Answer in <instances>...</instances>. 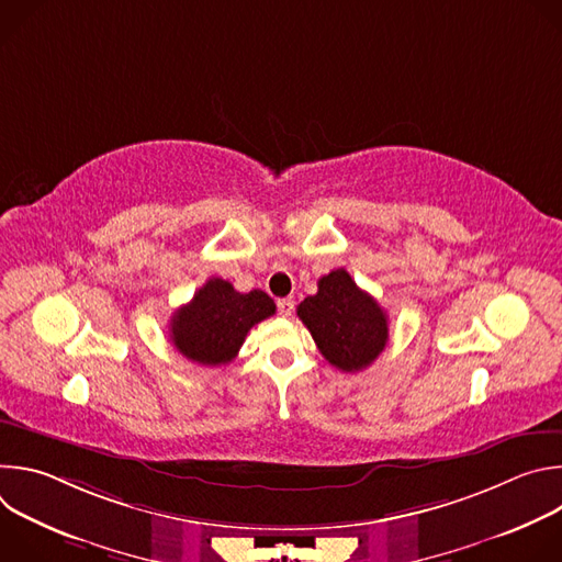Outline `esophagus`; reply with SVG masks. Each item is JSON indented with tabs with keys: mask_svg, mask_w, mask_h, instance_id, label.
Listing matches in <instances>:
<instances>
[{
	"mask_svg": "<svg viewBox=\"0 0 562 562\" xmlns=\"http://www.w3.org/2000/svg\"><path fill=\"white\" fill-rule=\"evenodd\" d=\"M278 311L282 317H289L295 311V300L293 297H282L278 300Z\"/></svg>",
	"mask_w": 562,
	"mask_h": 562,
	"instance_id": "34e87169",
	"label": "esophagus"
}]
</instances>
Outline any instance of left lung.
Segmentation results:
<instances>
[{"label": "left lung", "mask_w": 562, "mask_h": 562, "mask_svg": "<svg viewBox=\"0 0 562 562\" xmlns=\"http://www.w3.org/2000/svg\"><path fill=\"white\" fill-rule=\"evenodd\" d=\"M297 317L311 331L319 353L347 373L367 369L389 340L384 308L345 269L317 280V293L297 304Z\"/></svg>", "instance_id": "left-lung-1"}]
</instances>
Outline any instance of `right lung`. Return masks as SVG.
Listing matches in <instances>:
<instances>
[{
    "instance_id": "obj_1",
    "label": "right lung",
    "mask_w": 562,
    "mask_h": 562,
    "mask_svg": "<svg viewBox=\"0 0 562 562\" xmlns=\"http://www.w3.org/2000/svg\"><path fill=\"white\" fill-rule=\"evenodd\" d=\"M276 313V302L260 289L239 293L231 282L211 278L193 300L171 317L176 349L204 367L231 362L251 327Z\"/></svg>"
}]
</instances>
